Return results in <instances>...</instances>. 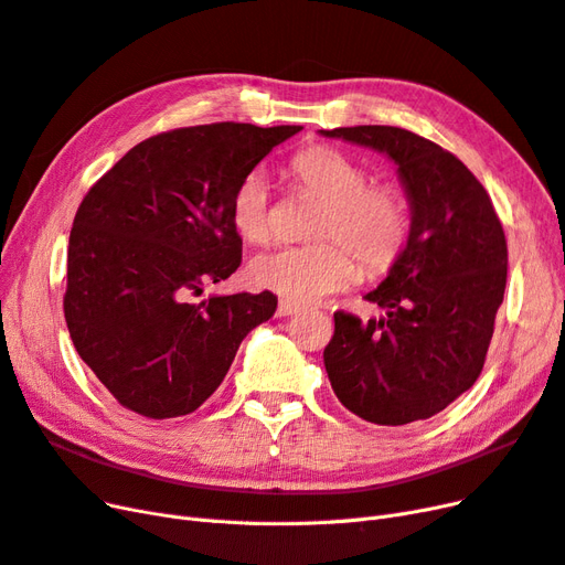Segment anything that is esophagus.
I'll return each mask as SVG.
<instances>
[{"mask_svg": "<svg viewBox=\"0 0 565 565\" xmlns=\"http://www.w3.org/2000/svg\"><path fill=\"white\" fill-rule=\"evenodd\" d=\"M300 307L296 305V302H290V300H279V305H277V317H290V315H296Z\"/></svg>", "mask_w": 565, "mask_h": 565, "instance_id": "1", "label": "esophagus"}]
</instances>
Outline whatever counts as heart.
Returning a JSON list of instances; mask_svg holds the SVG:
<instances>
[{
	"mask_svg": "<svg viewBox=\"0 0 565 565\" xmlns=\"http://www.w3.org/2000/svg\"><path fill=\"white\" fill-rule=\"evenodd\" d=\"M300 191L321 202L311 221V246H286L248 263V279L294 302H317L351 286L359 258L367 275H382L398 263L409 237L407 202L398 185L367 181L351 156L332 146H315L290 162ZM230 221L250 244L275 235L271 193L265 172H248L230 198Z\"/></svg>",
	"mask_w": 565,
	"mask_h": 565,
	"instance_id": "1",
	"label": "heart"
}]
</instances>
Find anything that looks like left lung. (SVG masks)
Segmentation results:
<instances>
[{"instance_id": "left-lung-1", "label": "left lung", "mask_w": 565, "mask_h": 565, "mask_svg": "<svg viewBox=\"0 0 565 565\" xmlns=\"http://www.w3.org/2000/svg\"><path fill=\"white\" fill-rule=\"evenodd\" d=\"M388 156L409 200L407 246L365 296L386 315L335 311L323 363L340 403L377 426L430 419L484 367L508 281V242L484 185L443 146L391 125L321 130Z\"/></svg>"}]
</instances>
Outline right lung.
<instances>
[{
  "label": "right lung",
  "instance_id": "1",
  "mask_svg": "<svg viewBox=\"0 0 565 565\" xmlns=\"http://www.w3.org/2000/svg\"><path fill=\"white\" fill-rule=\"evenodd\" d=\"M300 125L212 122L143 139L83 198L67 248L65 321L114 398L149 419L195 412L277 296H212L242 263L237 183Z\"/></svg>",
  "mask_w": 565,
  "mask_h": 565
}]
</instances>
